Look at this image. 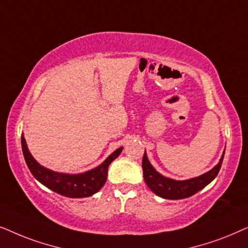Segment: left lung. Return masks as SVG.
I'll use <instances>...</instances> for the list:
<instances>
[{
    "instance_id": "left-lung-1",
    "label": "left lung",
    "mask_w": 248,
    "mask_h": 248,
    "mask_svg": "<svg viewBox=\"0 0 248 248\" xmlns=\"http://www.w3.org/2000/svg\"><path fill=\"white\" fill-rule=\"evenodd\" d=\"M224 153L221 156L219 163L210 170L209 172L202 174V176L193 178V179L188 180H173L170 178L163 177L162 174L156 172V170L152 167V164L148 161L146 152L144 153L143 162H141V167H143V173H144V180L148 188L156 194L157 196L162 197V199L167 200H183L190 197L197 191L203 189L204 187L207 186L214 178L219 173L221 164H222Z\"/></svg>"
}]
</instances>
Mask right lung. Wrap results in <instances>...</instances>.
<instances>
[{"mask_svg": "<svg viewBox=\"0 0 248 248\" xmlns=\"http://www.w3.org/2000/svg\"><path fill=\"white\" fill-rule=\"evenodd\" d=\"M21 147L25 161L32 176L45 187L62 196L71 197V199L88 197L97 193L107 181L108 166L112 161L119 156L122 151V147L118 148L103 163L93 170L79 174H67L54 172V171L42 167L29 153L24 136H21Z\"/></svg>", "mask_w": 248, "mask_h": 248, "instance_id": "obj_1", "label": "right lung"}]
</instances>
